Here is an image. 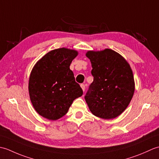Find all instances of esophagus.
<instances>
[{
	"label": "esophagus",
	"instance_id": "obj_1",
	"mask_svg": "<svg viewBox=\"0 0 159 159\" xmlns=\"http://www.w3.org/2000/svg\"><path fill=\"white\" fill-rule=\"evenodd\" d=\"M80 87H81V88H82L83 92H85V85H84V84H81V85H80Z\"/></svg>",
	"mask_w": 159,
	"mask_h": 159
}]
</instances>
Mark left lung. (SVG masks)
<instances>
[{"label":"left lung","instance_id":"8db88e82","mask_svg":"<svg viewBox=\"0 0 159 159\" xmlns=\"http://www.w3.org/2000/svg\"><path fill=\"white\" fill-rule=\"evenodd\" d=\"M86 56L92 63V83L85 96L94 116L109 120L126 109L134 92L133 72L126 60L111 49L89 51Z\"/></svg>","mask_w":159,"mask_h":159}]
</instances>
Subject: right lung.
I'll return each instance as SVG.
<instances>
[{"instance_id":"add662e5","label":"right lung","mask_w":159,"mask_h":159,"mask_svg":"<svg viewBox=\"0 0 159 159\" xmlns=\"http://www.w3.org/2000/svg\"><path fill=\"white\" fill-rule=\"evenodd\" d=\"M76 50L65 48L51 50L39 60L29 78L30 98L40 116L56 120L67 113L73 101L83 95L70 69L77 56Z\"/></svg>"}]
</instances>
